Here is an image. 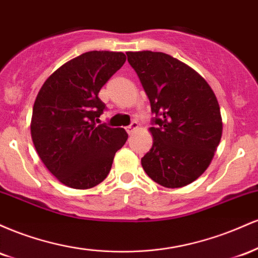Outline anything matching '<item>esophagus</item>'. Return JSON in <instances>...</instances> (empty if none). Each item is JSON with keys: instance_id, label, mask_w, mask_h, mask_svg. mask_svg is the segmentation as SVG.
Here are the masks:
<instances>
[{"instance_id": "34e87169", "label": "esophagus", "mask_w": 258, "mask_h": 258, "mask_svg": "<svg viewBox=\"0 0 258 258\" xmlns=\"http://www.w3.org/2000/svg\"><path fill=\"white\" fill-rule=\"evenodd\" d=\"M137 128H138V123L136 122V121H133L131 125L126 127V131H127V133H128V135H132L133 132L137 131Z\"/></svg>"}]
</instances>
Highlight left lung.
Segmentation results:
<instances>
[{
  "label": "left lung",
  "instance_id": "8db88e82",
  "mask_svg": "<svg viewBox=\"0 0 258 258\" xmlns=\"http://www.w3.org/2000/svg\"><path fill=\"white\" fill-rule=\"evenodd\" d=\"M156 115L152 149L142 158L148 176L165 188L190 184L206 171L221 142L222 116L205 79L166 53L127 52Z\"/></svg>",
  "mask_w": 258,
  "mask_h": 258
}]
</instances>
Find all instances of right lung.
I'll return each mask as SVG.
<instances>
[{
    "mask_svg": "<svg viewBox=\"0 0 258 258\" xmlns=\"http://www.w3.org/2000/svg\"><path fill=\"white\" fill-rule=\"evenodd\" d=\"M125 61L122 52H86L58 68L38 91L31 138L41 161L64 185H98L128 138L121 127L96 123L105 109L100 88Z\"/></svg>",
    "mask_w": 258,
    "mask_h": 258,
    "instance_id": "add662e5",
    "label": "right lung"
}]
</instances>
